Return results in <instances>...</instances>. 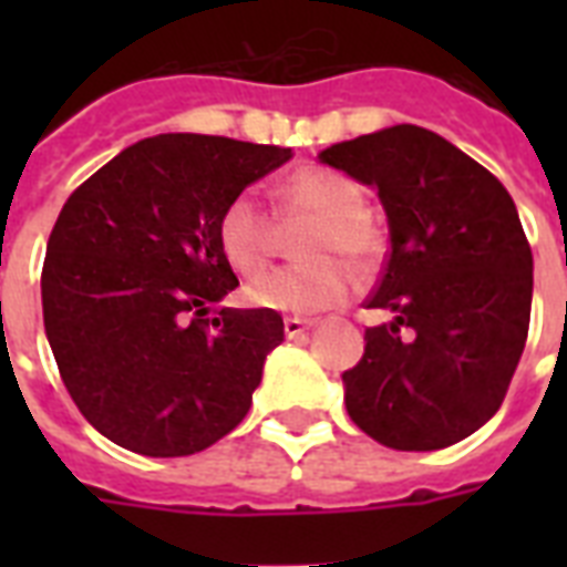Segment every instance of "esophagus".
Instances as JSON below:
<instances>
[{
    "label": "esophagus",
    "mask_w": 567,
    "mask_h": 567,
    "mask_svg": "<svg viewBox=\"0 0 567 567\" xmlns=\"http://www.w3.org/2000/svg\"><path fill=\"white\" fill-rule=\"evenodd\" d=\"M311 327H315V320H306V318H285V336H288V338L306 336V332H309Z\"/></svg>",
    "instance_id": "34e87169"
}]
</instances>
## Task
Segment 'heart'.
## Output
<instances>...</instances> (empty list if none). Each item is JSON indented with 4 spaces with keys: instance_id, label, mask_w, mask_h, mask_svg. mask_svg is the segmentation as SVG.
<instances>
[{
    "instance_id": "obj_1",
    "label": "heart",
    "mask_w": 567,
    "mask_h": 567,
    "mask_svg": "<svg viewBox=\"0 0 567 567\" xmlns=\"http://www.w3.org/2000/svg\"><path fill=\"white\" fill-rule=\"evenodd\" d=\"M279 212L291 220H311L300 240L306 258L249 282L247 302L282 315H318L341 306L353 288L347 265L368 270L379 258V235L364 217V190L344 173L300 167L279 185ZM217 244L238 274L265 270L279 247V226L256 190H240L226 203L217 220Z\"/></svg>"
}]
</instances>
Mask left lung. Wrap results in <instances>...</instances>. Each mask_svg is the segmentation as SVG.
Masks as SVG:
<instances>
[{"mask_svg":"<svg viewBox=\"0 0 567 567\" xmlns=\"http://www.w3.org/2000/svg\"><path fill=\"white\" fill-rule=\"evenodd\" d=\"M320 162L373 185L388 217L385 270L364 355L344 371L353 423L391 450H441L501 409L533 302V252L497 176L421 126L323 150Z\"/></svg>","mask_w":567,"mask_h":567,"instance_id":"left-lung-1","label":"left lung"}]
</instances>
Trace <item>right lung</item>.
Listing matches in <instances>:
<instances>
[{"label":"right lung","mask_w":567,"mask_h":567,"mask_svg":"<svg viewBox=\"0 0 567 567\" xmlns=\"http://www.w3.org/2000/svg\"><path fill=\"white\" fill-rule=\"evenodd\" d=\"M291 150L217 135L126 146L70 194L40 276L43 327L66 391L120 447L190 456L249 412L276 311H208L238 288L217 244L231 196Z\"/></svg>","instance_id":"obj_1"}]
</instances>
